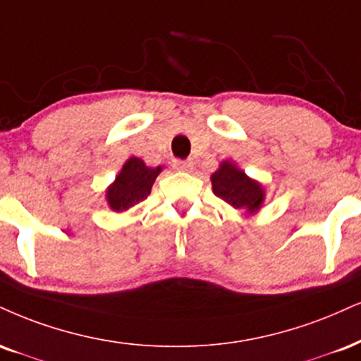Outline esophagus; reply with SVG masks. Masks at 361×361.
I'll return each instance as SVG.
<instances>
[{"mask_svg":"<svg viewBox=\"0 0 361 361\" xmlns=\"http://www.w3.org/2000/svg\"><path fill=\"white\" fill-rule=\"evenodd\" d=\"M193 166L192 161H188V159H175L173 161V168L178 169V171H190Z\"/></svg>","mask_w":361,"mask_h":361,"instance_id":"esophagus-1","label":"esophagus"}]
</instances>
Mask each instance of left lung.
Returning a JSON list of instances; mask_svg holds the SVG:
<instances>
[{
	"mask_svg": "<svg viewBox=\"0 0 361 361\" xmlns=\"http://www.w3.org/2000/svg\"><path fill=\"white\" fill-rule=\"evenodd\" d=\"M212 190L219 198L238 210H247L249 214L257 212L262 207L266 192L259 181L252 180L237 168L232 161H222L212 175Z\"/></svg>",
	"mask_w": 361,
	"mask_h": 361,
	"instance_id": "obj_1",
	"label": "left lung"
}]
</instances>
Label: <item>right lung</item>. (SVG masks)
Here are the masks:
<instances>
[{"instance_id": "add662e5", "label": "right lung", "mask_w": 361, "mask_h": 361, "mask_svg": "<svg viewBox=\"0 0 361 361\" xmlns=\"http://www.w3.org/2000/svg\"><path fill=\"white\" fill-rule=\"evenodd\" d=\"M161 166L149 168L139 158H129L124 163L114 183L106 190L107 205L114 212H126L147 198Z\"/></svg>"}]
</instances>
